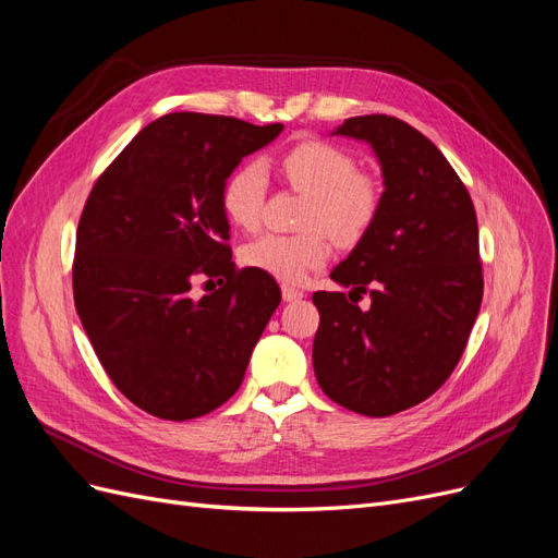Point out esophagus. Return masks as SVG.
<instances>
[{"instance_id":"34e87169","label":"esophagus","mask_w":558,"mask_h":558,"mask_svg":"<svg viewBox=\"0 0 558 558\" xmlns=\"http://www.w3.org/2000/svg\"><path fill=\"white\" fill-rule=\"evenodd\" d=\"M281 295H283L286 302H295V300H300L305 293H302L300 289H295V286H291V283H283V286H281Z\"/></svg>"}]
</instances>
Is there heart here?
I'll use <instances>...</instances> for the list:
<instances>
[{"instance_id": "heart-1", "label": "heart", "mask_w": 558, "mask_h": 558, "mask_svg": "<svg viewBox=\"0 0 558 558\" xmlns=\"http://www.w3.org/2000/svg\"><path fill=\"white\" fill-rule=\"evenodd\" d=\"M295 191L310 195L300 234H263L244 246L242 260L281 281L298 283L330 258V240L359 242L375 223L381 189L373 174L356 170L344 148L324 140H307L286 150L279 160ZM267 191V172L256 160L240 165L221 189V207L238 228H258Z\"/></svg>"}]
</instances>
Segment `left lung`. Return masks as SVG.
Instances as JSON below:
<instances>
[{
	"label": "left lung",
	"mask_w": 558,
	"mask_h": 558,
	"mask_svg": "<svg viewBox=\"0 0 558 558\" xmlns=\"http://www.w3.org/2000/svg\"><path fill=\"white\" fill-rule=\"evenodd\" d=\"M332 134L369 144L384 193L375 223L330 272L351 291L312 295L314 375L342 408L391 416L433 396L463 356L484 293L477 216L440 148L412 125L375 113Z\"/></svg>",
	"instance_id": "obj_1"
}]
</instances>
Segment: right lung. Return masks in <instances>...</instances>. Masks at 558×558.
<instances>
[{"label":"right lung","mask_w":558,"mask_h":558,"mask_svg":"<svg viewBox=\"0 0 558 558\" xmlns=\"http://www.w3.org/2000/svg\"><path fill=\"white\" fill-rule=\"evenodd\" d=\"M281 130L167 113L93 185L76 230L74 305L118 391L148 414L185 421L221 408L279 307L272 275L234 269L221 189ZM197 274L222 286L195 299Z\"/></svg>","instance_id":"obj_1"}]
</instances>
